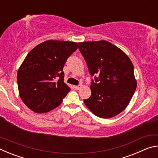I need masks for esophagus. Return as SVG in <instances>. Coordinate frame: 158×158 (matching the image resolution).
Segmentation results:
<instances>
[{
  "label": "esophagus",
  "instance_id": "obj_1",
  "mask_svg": "<svg viewBox=\"0 0 158 158\" xmlns=\"http://www.w3.org/2000/svg\"><path fill=\"white\" fill-rule=\"evenodd\" d=\"M82 87V85H74V88L76 90H79Z\"/></svg>",
  "mask_w": 158,
  "mask_h": 158
}]
</instances>
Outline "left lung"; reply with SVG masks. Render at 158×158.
Wrapping results in <instances>:
<instances>
[{
	"label": "left lung",
	"instance_id": "1",
	"mask_svg": "<svg viewBox=\"0 0 158 158\" xmlns=\"http://www.w3.org/2000/svg\"><path fill=\"white\" fill-rule=\"evenodd\" d=\"M90 75L91 95L84 100L89 110L102 118L119 114L129 105L137 88L134 67L128 56L106 40L79 42Z\"/></svg>",
	"mask_w": 158,
	"mask_h": 158
}]
</instances>
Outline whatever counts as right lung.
<instances>
[{
	"label": "right lung",
	"instance_id": "obj_1",
	"mask_svg": "<svg viewBox=\"0 0 158 158\" xmlns=\"http://www.w3.org/2000/svg\"><path fill=\"white\" fill-rule=\"evenodd\" d=\"M77 48V42L49 40L28 53L18 69L17 84L21 100L32 111L47 113L62 103L70 90L63 69Z\"/></svg>",
	"mask_w": 158,
	"mask_h": 158
}]
</instances>
